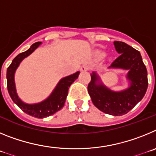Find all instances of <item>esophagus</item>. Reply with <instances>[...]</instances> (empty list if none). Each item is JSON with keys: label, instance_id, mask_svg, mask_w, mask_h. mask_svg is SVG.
<instances>
[{"label": "esophagus", "instance_id": "obj_1", "mask_svg": "<svg viewBox=\"0 0 156 156\" xmlns=\"http://www.w3.org/2000/svg\"><path fill=\"white\" fill-rule=\"evenodd\" d=\"M89 69H90V67H89V66L88 65H83L82 66H81V68H80V70L81 72H87L89 70Z\"/></svg>", "mask_w": 156, "mask_h": 156}]
</instances>
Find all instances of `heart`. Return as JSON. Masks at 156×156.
<instances>
[{
    "instance_id": "b5f03b06",
    "label": "heart",
    "mask_w": 156,
    "mask_h": 156,
    "mask_svg": "<svg viewBox=\"0 0 156 156\" xmlns=\"http://www.w3.org/2000/svg\"><path fill=\"white\" fill-rule=\"evenodd\" d=\"M96 55H97V56L98 58H102V57H104V55H105V54L101 51H98L97 53H96Z\"/></svg>"
}]
</instances>
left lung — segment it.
Returning a JSON list of instances; mask_svg holds the SVG:
<instances>
[{
    "instance_id": "1",
    "label": "left lung",
    "mask_w": 156,
    "mask_h": 156,
    "mask_svg": "<svg viewBox=\"0 0 156 156\" xmlns=\"http://www.w3.org/2000/svg\"><path fill=\"white\" fill-rule=\"evenodd\" d=\"M116 51L120 55L112 63L109 68L129 70L127 78L130 87L120 92H114L98 83L95 73L87 86L92 102L101 112L112 115H122L132 109L144 96L148 88V73L140 52L126 43L114 41Z\"/></svg>"
}]
</instances>
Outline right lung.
<instances>
[{
    "label": "right lung",
    "instance_id": "obj_1",
    "mask_svg": "<svg viewBox=\"0 0 156 156\" xmlns=\"http://www.w3.org/2000/svg\"><path fill=\"white\" fill-rule=\"evenodd\" d=\"M41 44V42L34 43L27 51L18 55L13 59L12 64L8 66L7 69V87H8V93L10 94L12 101L24 112L37 118H44V117L53 115L56 112L62 108L66 102V98L68 95V90L70 85L77 79L80 74V72H76L73 75L64 77L63 79H62L59 81L57 87L52 92L51 94L42 102L34 105H29L23 102L18 97L17 93H16V85L14 81V74L22 60L30 55Z\"/></svg>",
    "mask_w": 156,
    "mask_h": 156
}]
</instances>
